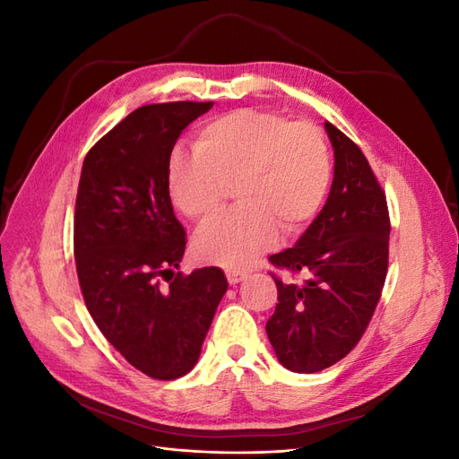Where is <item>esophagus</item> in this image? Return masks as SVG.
<instances>
[{"instance_id":"obj_1","label":"esophagus","mask_w":459,"mask_h":459,"mask_svg":"<svg viewBox=\"0 0 459 459\" xmlns=\"http://www.w3.org/2000/svg\"><path fill=\"white\" fill-rule=\"evenodd\" d=\"M226 277H228V281H230L231 285H238L239 281L245 280L247 273H245V272H239V270H228V272H226Z\"/></svg>"}]
</instances>
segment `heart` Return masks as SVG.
Masks as SVG:
<instances>
[{
	"mask_svg": "<svg viewBox=\"0 0 459 459\" xmlns=\"http://www.w3.org/2000/svg\"><path fill=\"white\" fill-rule=\"evenodd\" d=\"M174 206L193 221L211 220L235 187L239 206L204 226L193 253L206 264L243 270L283 235L307 230L322 211L333 178L327 137L310 120L238 108L204 122L195 151L169 159Z\"/></svg>",
	"mask_w": 459,
	"mask_h": 459,
	"instance_id": "b5f03b06",
	"label": "heart"
}]
</instances>
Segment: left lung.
Returning <instances> with one entry per match:
<instances>
[{"label":"left lung","mask_w":459,"mask_h":459,"mask_svg":"<svg viewBox=\"0 0 459 459\" xmlns=\"http://www.w3.org/2000/svg\"><path fill=\"white\" fill-rule=\"evenodd\" d=\"M335 178L322 212L293 248L272 255L275 268L302 273L281 281L266 333L280 362L297 373L337 364L366 333L388 268L391 218L377 176L349 135L331 122Z\"/></svg>","instance_id":"8db88e82"}]
</instances>
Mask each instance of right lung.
Masks as SVG:
<instances>
[{"label": "right lung", "instance_id": "1", "mask_svg": "<svg viewBox=\"0 0 459 459\" xmlns=\"http://www.w3.org/2000/svg\"><path fill=\"white\" fill-rule=\"evenodd\" d=\"M212 105L135 108L88 151L78 184L74 260L88 312L128 364L160 381L197 364L228 290L216 266L174 273L187 239L166 176L179 134Z\"/></svg>", "mask_w": 459, "mask_h": 459}]
</instances>
